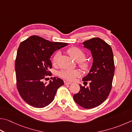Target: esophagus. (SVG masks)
<instances>
[{
	"instance_id": "34e87169",
	"label": "esophagus",
	"mask_w": 132,
	"mask_h": 132,
	"mask_svg": "<svg viewBox=\"0 0 132 132\" xmlns=\"http://www.w3.org/2000/svg\"><path fill=\"white\" fill-rule=\"evenodd\" d=\"M64 84H65V85H70V84H71V82H68V81H64Z\"/></svg>"
}]
</instances>
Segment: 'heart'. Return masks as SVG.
Returning a JSON list of instances; mask_svg holds the SVG:
<instances>
[{"instance_id": "heart-1", "label": "heart", "mask_w": 132, "mask_h": 132, "mask_svg": "<svg viewBox=\"0 0 132 132\" xmlns=\"http://www.w3.org/2000/svg\"><path fill=\"white\" fill-rule=\"evenodd\" d=\"M68 54L75 60L78 62V64L83 70H87L89 68V64L88 62L84 60L86 57L85 52L78 47H74L70 48L68 51ZM59 55V52H57L53 56L52 61L54 63H56ZM80 71L78 70H62L59 72V76L69 81H73L76 77L80 76Z\"/></svg>"}]
</instances>
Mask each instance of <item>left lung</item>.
<instances>
[{"label":"left lung","instance_id":"obj_1","mask_svg":"<svg viewBox=\"0 0 132 132\" xmlns=\"http://www.w3.org/2000/svg\"><path fill=\"white\" fill-rule=\"evenodd\" d=\"M82 44L90 50L93 58L89 73L82 78L84 82L89 81V85L85 88L80 84V91L73 99L79 106L90 109L103 103L111 91L115 70L114 56L110 45L100 38H93Z\"/></svg>","mask_w":132,"mask_h":132}]
</instances>
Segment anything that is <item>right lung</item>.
Masks as SVG:
<instances>
[{"instance_id": "add662e5", "label": "right lung", "mask_w": 132, "mask_h": 132, "mask_svg": "<svg viewBox=\"0 0 132 132\" xmlns=\"http://www.w3.org/2000/svg\"><path fill=\"white\" fill-rule=\"evenodd\" d=\"M68 43L51 42L37 36H32L21 43L15 63L16 87L21 97L30 106L43 108L53 101L63 81L54 77L49 84L43 80L50 76V58L54 52Z\"/></svg>"}]
</instances>
